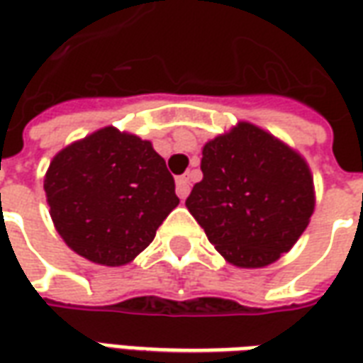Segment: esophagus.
I'll use <instances>...</instances> for the list:
<instances>
[{"label":"esophagus","mask_w":363,"mask_h":363,"mask_svg":"<svg viewBox=\"0 0 363 363\" xmlns=\"http://www.w3.org/2000/svg\"><path fill=\"white\" fill-rule=\"evenodd\" d=\"M189 192H190V174H182V177L177 179V194H179L181 200H184V198L189 196Z\"/></svg>","instance_id":"1"}]
</instances>
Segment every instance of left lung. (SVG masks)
<instances>
[{
	"mask_svg": "<svg viewBox=\"0 0 363 363\" xmlns=\"http://www.w3.org/2000/svg\"><path fill=\"white\" fill-rule=\"evenodd\" d=\"M202 181L186 208L221 257L262 268L288 252L313 208V179L301 155L264 130L241 122L202 150Z\"/></svg>",
	"mask_w": 363,
	"mask_h": 363,
	"instance_id": "8db88e82",
	"label": "left lung"
}]
</instances>
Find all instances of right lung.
Masks as SVG:
<instances>
[{
	"label": "right lung",
	"mask_w": 363,
	"mask_h": 363,
	"mask_svg": "<svg viewBox=\"0 0 363 363\" xmlns=\"http://www.w3.org/2000/svg\"><path fill=\"white\" fill-rule=\"evenodd\" d=\"M44 190L67 247L106 267L134 260L179 204L165 159L150 142L116 128L60 151Z\"/></svg>",
	"instance_id": "add662e5"
}]
</instances>
